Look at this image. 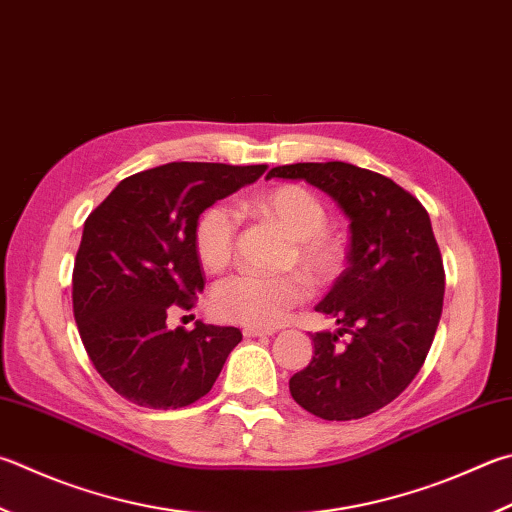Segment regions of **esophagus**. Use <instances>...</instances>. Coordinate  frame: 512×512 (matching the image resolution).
Wrapping results in <instances>:
<instances>
[{
	"label": "esophagus",
	"instance_id": "1",
	"mask_svg": "<svg viewBox=\"0 0 512 512\" xmlns=\"http://www.w3.org/2000/svg\"><path fill=\"white\" fill-rule=\"evenodd\" d=\"M244 333V338H264V336H273V331H268V329H244L241 331Z\"/></svg>",
	"mask_w": 512,
	"mask_h": 512
}]
</instances>
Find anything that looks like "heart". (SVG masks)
I'll return each instance as SVG.
<instances>
[{"label": "heart", "instance_id": "heart-1", "mask_svg": "<svg viewBox=\"0 0 512 512\" xmlns=\"http://www.w3.org/2000/svg\"><path fill=\"white\" fill-rule=\"evenodd\" d=\"M253 215L273 221L291 237L284 264L297 266L318 284L338 280L347 266V241L327 228L329 212L318 194L302 185L282 183L259 192L246 203ZM194 253L210 273L224 271L235 257L237 217L226 203H212L199 212L192 228ZM309 297V282L302 273L277 277L235 275L217 284L210 297L219 320L250 329H271L288 311Z\"/></svg>", "mask_w": 512, "mask_h": 512}]
</instances>
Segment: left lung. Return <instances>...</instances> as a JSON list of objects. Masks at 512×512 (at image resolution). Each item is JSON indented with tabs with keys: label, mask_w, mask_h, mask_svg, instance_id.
Here are the masks:
<instances>
[{
	"label": "left lung",
	"mask_w": 512,
	"mask_h": 512,
	"mask_svg": "<svg viewBox=\"0 0 512 512\" xmlns=\"http://www.w3.org/2000/svg\"><path fill=\"white\" fill-rule=\"evenodd\" d=\"M304 179L351 219L347 268L315 306L340 324L313 333L315 356L288 380L297 405L351 421L394 401L421 371L443 311L445 271L423 203L387 176L327 161L273 167Z\"/></svg>",
	"instance_id": "left-lung-1"
}]
</instances>
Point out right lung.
<instances>
[{"instance_id": "1", "label": "right lung", "mask_w": 512, "mask_h": 512, "mask_svg": "<svg viewBox=\"0 0 512 512\" xmlns=\"http://www.w3.org/2000/svg\"><path fill=\"white\" fill-rule=\"evenodd\" d=\"M266 165L167 163L120 181L91 210L73 264V318L102 380L129 403L179 410L206 396L241 331L167 329L206 286L194 253L199 212L257 181Z\"/></svg>"}]
</instances>
